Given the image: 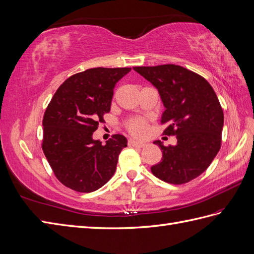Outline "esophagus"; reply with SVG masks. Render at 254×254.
I'll list each match as a JSON object with an SVG mask.
<instances>
[{"label":"esophagus","mask_w":254,"mask_h":254,"mask_svg":"<svg viewBox=\"0 0 254 254\" xmlns=\"http://www.w3.org/2000/svg\"><path fill=\"white\" fill-rule=\"evenodd\" d=\"M128 144L130 145V146H135V147H143L145 145V143H143V142L135 141L133 139H129L128 140Z\"/></svg>","instance_id":"34e87169"}]
</instances>
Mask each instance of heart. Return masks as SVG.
Here are the masks:
<instances>
[{"label": "heart", "instance_id": "obj_1", "mask_svg": "<svg viewBox=\"0 0 254 254\" xmlns=\"http://www.w3.org/2000/svg\"><path fill=\"white\" fill-rule=\"evenodd\" d=\"M127 130L135 137H142L144 135L147 129V123L145 120L140 119V117H135V119L129 120L126 123Z\"/></svg>", "mask_w": 254, "mask_h": 254}]
</instances>
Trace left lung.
Instances as JSON below:
<instances>
[{
    "label": "left lung",
    "instance_id": "left-lung-1",
    "mask_svg": "<svg viewBox=\"0 0 254 254\" xmlns=\"http://www.w3.org/2000/svg\"><path fill=\"white\" fill-rule=\"evenodd\" d=\"M157 88L165 111L162 124L167 135H176L177 144L165 146L163 158L151 167L152 174L171 184L188 183L205 171L220 151L224 114L219 99L207 80L176 64L134 66Z\"/></svg>",
    "mask_w": 254,
    "mask_h": 254
}]
</instances>
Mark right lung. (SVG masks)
<instances>
[{
	"label": "right lung",
	"mask_w": 254,
	"mask_h": 254,
	"mask_svg": "<svg viewBox=\"0 0 254 254\" xmlns=\"http://www.w3.org/2000/svg\"><path fill=\"white\" fill-rule=\"evenodd\" d=\"M130 70L88 69L65 79L55 92L43 117L42 148L64 187L90 193L113 177L127 139L114 134L102 145L92 139V133L110 112L116 83Z\"/></svg>",
	"instance_id": "obj_1"
}]
</instances>
